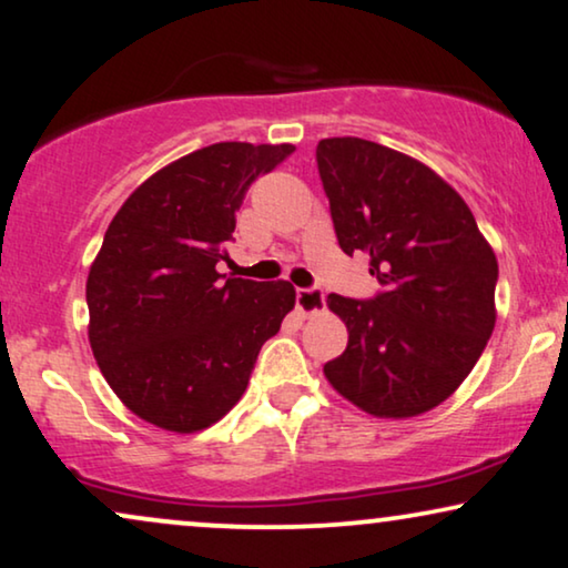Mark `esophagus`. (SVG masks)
Masks as SVG:
<instances>
[{
    "label": "esophagus",
    "instance_id": "34e87169",
    "mask_svg": "<svg viewBox=\"0 0 568 568\" xmlns=\"http://www.w3.org/2000/svg\"><path fill=\"white\" fill-rule=\"evenodd\" d=\"M325 305V294L317 286H307V290H297V307L302 315H315L321 313Z\"/></svg>",
    "mask_w": 568,
    "mask_h": 568
}]
</instances>
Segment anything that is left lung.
Returning a JSON list of instances; mask_svg holds the SVG:
<instances>
[{
  "label": "left lung",
  "mask_w": 568,
  "mask_h": 568,
  "mask_svg": "<svg viewBox=\"0 0 568 568\" xmlns=\"http://www.w3.org/2000/svg\"><path fill=\"white\" fill-rule=\"evenodd\" d=\"M315 160L341 251L367 253L379 282L369 300H325L348 328L325 377L372 416L424 414L457 390L491 338L496 255L460 193L414 158L333 136Z\"/></svg>",
  "instance_id": "left-lung-1"
}]
</instances>
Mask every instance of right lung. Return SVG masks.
<instances>
[{
	"label": "right lung",
	"mask_w": 568,
	"mask_h": 568,
	"mask_svg": "<svg viewBox=\"0 0 568 568\" xmlns=\"http://www.w3.org/2000/svg\"><path fill=\"white\" fill-rule=\"evenodd\" d=\"M292 152L204 146L154 173L113 216L88 276L90 346L144 422L183 434L220 422L294 307L292 284L216 271L251 183Z\"/></svg>",
	"instance_id": "right-lung-1"
}]
</instances>
